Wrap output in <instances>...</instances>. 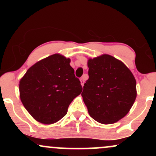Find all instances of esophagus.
I'll list each match as a JSON object with an SVG mask.
<instances>
[{
    "instance_id": "1",
    "label": "esophagus",
    "mask_w": 156,
    "mask_h": 156,
    "mask_svg": "<svg viewBox=\"0 0 156 156\" xmlns=\"http://www.w3.org/2000/svg\"><path fill=\"white\" fill-rule=\"evenodd\" d=\"M85 76H86V75H84V76L83 77H81V78H80V83H81L82 87H83V84H84V80H85Z\"/></svg>"
}]
</instances>
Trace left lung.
<instances>
[{"label":"left lung","instance_id":"1","mask_svg":"<svg viewBox=\"0 0 156 156\" xmlns=\"http://www.w3.org/2000/svg\"><path fill=\"white\" fill-rule=\"evenodd\" d=\"M89 79L81 95L89 115L112 124L128 114L136 98L134 76L120 61L109 55L89 59Z\"/></svg>","mask_w":156,"mask_h":156}]
</instances>
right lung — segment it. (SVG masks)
I'll use <instances>...</instances> for the list:
<instances>
[{"instance_id":"right-lung-1","label":"right lung","mask_w":156,"mask_h":156,"mask_svg":"<svg viewBox=\"0 0 156 156\" xmlns=\"http://www.w3.org/2000/svg\"><path fill=\"white\" fill-rule=\"evenodd\" d=\"M70 59L53 54L27 70L20 81L23 105L36 120L52 124L67 114L68 107L82 92Z\"/></svg>"}]
</instances>
